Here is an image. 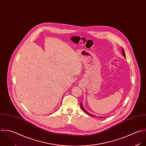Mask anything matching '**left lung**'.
<instances>
[{"label":"left lung","mask_w":146,"mask_h":146,"mask_svg":"<svg viewBox=\"0 0 146 146\" xmlns=\"http://www.w3.org/2000/svg\"><path fill=\"white\" fill-rule=\"evenodd\" d=\"M122 54H123V56L125 57H126V56H125V52H124V50H123V48H122ZM80 105H81V109H82V110L84 111V112H85L86 113H87L88 115H89L90 116H92V117H96V116H95V115H93V114H90V113H88L86 110H85L84 109V108H83V106H82V104L81 103L80 104ZM100 118H103V117H99Z\"/></svg>","instance_id":"8db88e82"}]
</instances>
